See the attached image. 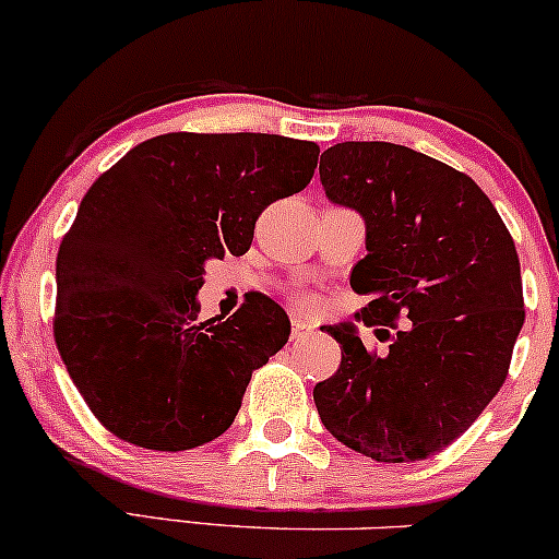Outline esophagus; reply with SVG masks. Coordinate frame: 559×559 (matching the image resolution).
Here are the masks:
<instances>
[{"label":"esophagus","instance_id":"obj_1","mask_svg":"<svg viewBox=\"0 0 559 559\" xmlns=\"http://www.w3.org/2000/svg\"><path fill=\"white\" fill-rule=\"evenodd\" d=\"M313 332V323L306 321L302 316H293V340H302Z\"/></svg>","mask_w":559,"mask_h":559}]
</instances>
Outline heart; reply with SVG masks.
<instances>
[{
    "mask_svg": "<svg viewBox=\"0 0 559 559\" xmlns=\"http://www.w3.org/2000/svg\"><path fill=\"white\" fill-rule=\"evenodd\" d=\"M300 306H306V308H311V306H313V298H300Z\"/></svg>",
    "mask_w": 559,
    "mask_h": 559,
    "instance_id": "heart-1",
    "label": "heart"
}]
</instances>
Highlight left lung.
I'll use <instances>...</instances> for the list:
<instances>
[{
    "label": "left lung",
    "mask_w": 559,
    "mask_h": 559,
    "mask_svg": "<svg viewBox=\"0 0 559 559\" xmlns=\"http://www.w3.org/2000/svg\"><path fill=\"white\" fill-rule=\"evenodd\" d=\"M319 174L326 197L365 219L368 257L349 285L373 300L357 321L409 323L383 355L365 349L355 323L323 326L342 344V362L316 383V409L368 459L436 456L508 378L526 319L511 233L469 176L402 144L340 142Z\"/></svg>",
    "instance_id": "1"
}]
</instances>
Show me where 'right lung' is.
I'll list each match as a JSON object with an SVG mask.
<instances>
[{"label":"right lung","mask_w":559,"mask_h":559,"mask_svg":"<svg viewBox=\"0 0 559 559\" xmlns=\"http://www.w3.org/2000/svg\"><path fill=\"white\" fill-rule=\"evenodd\" d=\"M319 144L174 132L136 144L87 189L57 257L53 340L106 430L150 451L223 436L290 319L253 295L199 321L204 264L251 248L261 212L311 183Z\"/></svg>","instance_id":"right-lung-1"}]
</instances>
